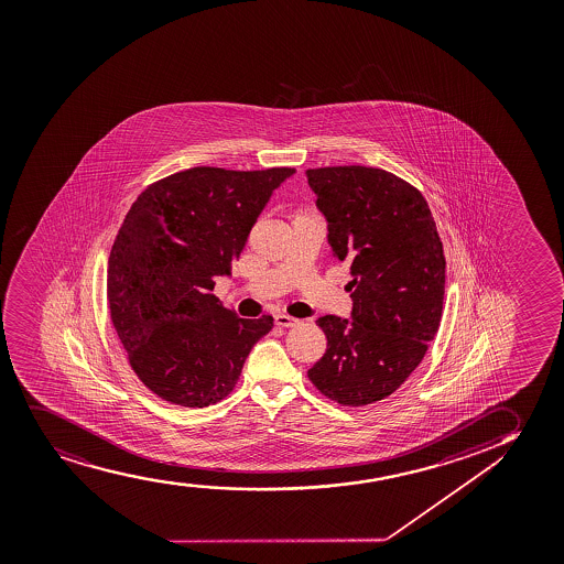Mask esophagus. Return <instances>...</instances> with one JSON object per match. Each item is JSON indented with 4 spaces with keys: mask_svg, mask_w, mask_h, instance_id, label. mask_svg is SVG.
Returning <instances> with one entry per match:
<instances>
[{
    "mask_svg": "<svg viewBox=\"0 0 564 564\" xmlns=\"http://www.w3.org/2000/svg\"><path fill=\"white\" fill-rule=\"evenodd\" d=\"M275 325L278 327H296L299 325V319H294V317H291V315H286V313H279V315H275Z\"/></svg>",
    "mask_w": 564,
    "mask_h": 564,
    "instance_id": "1",
    "label": "esophagus"
}]
</instances>
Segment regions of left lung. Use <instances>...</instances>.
Listing matches in <instances>:
<instances>
[{"label":"left lung","instance_id":"8db88e82","mask_svg":"<svg viewBox=\"0 0 564 564\" xmlns=\"http://www.w3.org/2000/svg\"><path fill=\"white\" fill-rule=\"evenodd\" d=\"M334 257L354 279L351 319L317 325L327 351L307 370L323 395L362 406L390 397L424 359L445 299V251L424 195L383 169H307Z\"/></svg>","mask_w":564,"mask_h":564}]
</instances>
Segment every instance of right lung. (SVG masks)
<instances>
[{"instance_id":"add662e5","label":"right lung","mask_w":564,"mask_h":564,"mask_svg":"<svg viewBox=\"0 0 564 564\" xmlns=\"http://www.w3.org/2000/svg\"><path fill=\"white\" fill-rule=\"evenodd\" d=\"M291 167H194L150 184L108 258V306L127 359L169 403L203 409L230 395L272 315L239 319L213 294Z\"/></svg>"}]
</instances>
